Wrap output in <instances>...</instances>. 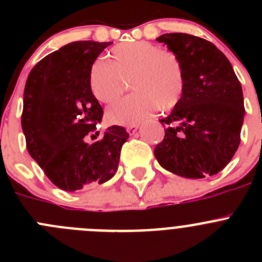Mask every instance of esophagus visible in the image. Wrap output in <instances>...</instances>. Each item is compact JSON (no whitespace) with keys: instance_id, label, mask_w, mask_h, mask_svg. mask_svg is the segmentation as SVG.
I'll use <instances>...</instances> for the list:
<instances>
[{"instance_id":"34e87169","label":"esophagus","mask_w":262,"mask_h":262,"mask_svg":"<svg viewBox=\"0 0 262 262\" xmlns=\"http://www.w3.org/2000/svg\"><path fill=\"white\" fill-rule=\"evenodd\" d=\"M138 128H139V124H131V126L126 127V131L128 134H134Z\"/></svg>"}]
</instances>
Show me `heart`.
Masks as SVG:
<instances>
[{
    "instance_id": "1",
    "label": "heart",
    "mask_w": 262,
    "mask_h": 262,
    "mask_svg": "<svg viewBox=\"0 0 262 262\" xmlns=\"http://www.w3.org/2000/svg\"><path fill=\"white\" fill-rule=\"evenodd\" d=\"M110 61L98 59L90 69L89 84L99 102L111 103L124 92L122 77H131L135 94L111 105L106 111L110 123L131 126L151 115L157 107L166 111L181 99L184 68L177 55L151 41H126L110 51Z\"/></svg>"
}]
</instances>
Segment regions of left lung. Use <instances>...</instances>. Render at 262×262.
I'll return each mask as SVG.
<instances>
[{
	"label": "left lung",
	"mask_w": 262,
	"mask_h": 262,
	"mask_svg": "<svg viewBox=\"0 0 262 262\" xmlns=\"http://www.w3.org/2000/svg\"><path fill=\"white\" fill-rule=\"evenodd\" d=\"M177 55L184 68L181 99L166 118L165 138L155 148L164 169L185 178L214 176L240 144L244 98L230 60L211 41L170 32L156 39Z\"/></svg>",
	"instance_id": "8db88e82"
}]
</instances>
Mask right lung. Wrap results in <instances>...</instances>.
Returning a JSON list of instances; mask_svg holds the SVG:
<instances>
[{
	"label": "right lung",
	"instance_id": "add662e5",
	"mask_svg": "<svg viewBox=\"0 0 262 262\" xmlns=\"http://www.w3.org/2000/svg\"><path fill=\"white\" fill-rule=\"evenodd\" d=\"M110 45L69 43L41 59L27 77L22 113L27 151L51 181L66 191L108 181L129 136L123 127L111 126L102 140L93 144L84 140L103 115L90 89V69Z\"/></svg>",
	"mask_w": 262,
	"mask_h": 262
}]
</instances>
